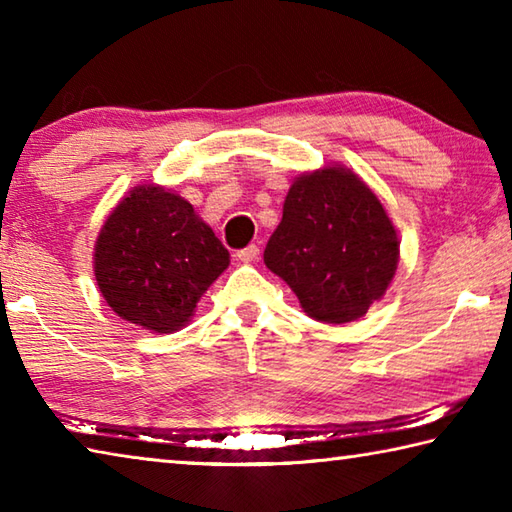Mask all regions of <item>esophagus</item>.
I'll use <instances>...</instances> for the list:
<instances>
[{
	"label": "esophagus",
	"instance_id": "obj_1",
	"mask_svg": "<svg viewBox=\"0 0 512 512\" xmlns=\"http://www.w3.org/2000/svg\"><path fill=\"white\" fill-rule=\"evenodd\" d=\"M257 255H259V248L255 244H248L246 248L237 250V257L241 259V262H255Z\"/></svg>",
	"mask_w": 512,
	"mask_h": 512
}]
</instances>
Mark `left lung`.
Listing matches in <instances>:
<instances>
[{
    "label": "left lung",
    "instance_id": "obj_1",
    "mask_svg": "<svg viewBox=\"0 0 512 512\" xmlns=\"http://www.w3.org/2000/svg\"><path fill=\"white\" fill-rule=\"evenodd\" d=\"M400 241L384 205L341 167L300 176L264 262L320 323H350L391 284Z\"/></svg>",
    "mask_w": 512,
    "mask_h": 512
}]
</instances>
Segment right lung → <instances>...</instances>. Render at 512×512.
<instances>
[{"instance_id":"add662e5","label":"right lung","mask_w":512,"mask_h":512,"mask_svg":"<svg viewBox=\"0 0 512 512\" xmlns=\"http://www.w3.org/2000/svg\"><path fill=\"white\" fill-rule=\"evenodd\" d=\"M228 264V250L194 207L153 185L135 187L112 210L94 248V275L112 311L160 334L192 318Z\"/></svg>"}]
</instances>
